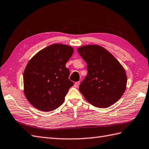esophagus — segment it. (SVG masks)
<instances>
[{"label":"esophagus","mask_w":149,"mask_h":149,"mask_svg":"<svg viewBox=\"0 0 149 149\" xmlns=\"http://www.w3.org/2000/svg\"><path fill=\"white\" fill-rule=\"evenodd\" d=\"M79 84H80V82L79 81H78V82H75V84H74V87L75 88H78L79 87Z\"/></svg>","instance_id":"34e87169"}]
</instances>
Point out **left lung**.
I'll return each instance as SVG.
<instances>
[{
  "label": "left lung",
  "instance_id": "left-lung-1",
  "mask_svg": "<svg viewBox=\"0 0 149 149\" xmlns=\"http://www.w3.org/2000/svg\"><path fill=\"white\" fill-rule=\"evenodd\" d=\"M77 51L87 63L88 70L79 91L93 106H111L126 90L127 76L124 68L111 53L98 45L81 46Z\"/></svg>",
  "mask_w": 149,
  "mask_h": 149
}]
</instances>
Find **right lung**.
Returning <instances> with one entry per match:
<instances>
[{"instance_id": "add662e5", "label": "right lung", "mask_w": 149, "mask_h": 149, "mask_svg": "<svg viewBox=\"0 0 149 149\" xmlns=\"http://www.w3.org/2000/svg\"><path fill=\"white\" fill-rule=\"evenodd\" d=\"M73 52L67 45L54 44L38 52L28 63L23 73L24 93L35 108L53 111L64 102L74 85L65 67Z\"/></svg>"}]
</instances>
